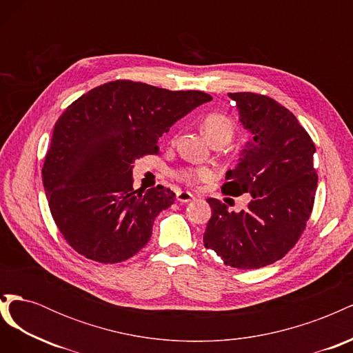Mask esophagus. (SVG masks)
<instances>
[{
	"label": "esophagus",
	"mask_w": 353,
	"mask_h": 353,
	"mask_svg": "<svg viewBox=\"0 0 353 353\" xmlns=\"http://www.w3.org/2000/svg\"><path fill=\"white\" fill-rule=\"evenodd\" d=\"M193 199H194V196L191 194V193H188V191H179V193L176 194V200L179 203H188V201H191Z\"/></svg>",
	"instance_id": "obj_1"
}]
</instances>
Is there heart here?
Returning <instances> with one entry per match:
<instances>
[{
  "label": "heart",
  "mask_w": 353,
  "mask_h": 353,
  "mask_svg": "<svg viewBox=\"0 0 353 353\" xmlns=\"http://www.w3.org/2000/svg\"><path fill=\"white\" fill-rule=\"evenodd\" d=\"M203 131L209 137V140L218 141L223 140L228 143L234 135V123L231 117L221 112H210L203 117ZM213 172L209 168H183L175 172L176 179L187 185H196L199 183H205L212 178Z\"/></svg>",
  "instance_id": "obj_1"
}]
</instances>
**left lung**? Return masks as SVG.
<instances>
[{"instance_id": "left-lung-1", "label": "left lung", "mask_w": 353, "mask_h": 353, "mask_svg": "<svg viewBox=\"0 0 353 353\" xmlns=\"http://www.w3.org/2000/svg\"><path fill=\"white\" fill-rule=\"evenodd\" d=\"M240 122L253 134L239 165L227 172L223 194L249 193L245 210L234 213L225 203L208 199L213 209L203 243L227 266L258 270L290 252L314 209L318 175L315 144L296 116L258 92H230Z\"/></svg>"}]
</instances>
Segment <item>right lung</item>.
Listing matches in <instances>:
<instances>
[{
	"label": "right lung",
	"mask_w": 353,
	"mask_h": 353,
	"mask_svg": "<svg viewBox=\"0 0 353 353\" xmlns=\"http://www.w3.org/2000/svg\"><path fill=\"white\" fill-rule=\"evenodd\" d=\"M210 100L203 91L117 79L81 95L61 113L42 183L52 219L74 252L119 263L144 248L154 218L172 205L175 193L163 185L134 190L132 163L159 154V137Z\"/></svg>",
	"instance_id": "add662e5"
}]
</instances>
